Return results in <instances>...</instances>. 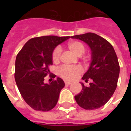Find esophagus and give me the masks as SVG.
<instances>
[{
  "label": "esophagus",
  "mask_w": 131,
  "mask_h": 131,
  "mask_svg": "<svg viewBox=\"0 0 131 131\" xmlns=\"http://www.w3.org/2000/svg\"><path fill=\"white\" fill-rule=\"evenodd\" d=\"M64 84H65L66 85H71V84H72V82H68V81H64Z\"/></svg>",
  "instance_id": "34e87169"
}]
</instances>
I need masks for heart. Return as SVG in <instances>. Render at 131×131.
<instances>
[{
	"label": "heart",
	"mask_w": 131,
	"mask_h": 131,
	"mask_svg": "<svg viewBox=\"0 0 131 131\" xmlns=\"http://www.w3.org/2000/svg\"><path fill=\"white\" fill-rule=\"evenodd\" d=\"M68 49L71 51L78 56H81L86 50L85 46L82 42L71 41L67 44ZM61 56V50L59 47H56L51 53L52 61L54 63L59 62ZM83 70L80 66L69 67V66H62L58 69V74L60 77L67 80H73L76 78L79 75L82 73Z\"/></svg>",
	"instance_id": "b5f03b06"
}]
</instances>
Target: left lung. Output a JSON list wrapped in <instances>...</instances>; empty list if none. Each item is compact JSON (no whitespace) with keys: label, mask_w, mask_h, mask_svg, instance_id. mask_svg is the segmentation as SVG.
Returning a JSON list of instances; mask_svg holds the SVG:
<instances>
[{"label":"left lung","mask_w":131,"mask_h":131,"mask_svg":"<svg viewBox=\"0 0 131 131\" xmlns=\"http://www.w3.org/2000/svg\"><path fill=\"white\" fill-rule=\"evenodd\" d=\"M71 37L84 41L92 51L89 69L82 77L91 83L88 87L81 83L82 91L75 99L85 110H96L107 103L116 90L120 73L118 57L112 44L96 34L88 32Z\"/></svg>","instance_id":"8db88e82"}]
</instances>
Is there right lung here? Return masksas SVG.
<instances>
[{
  "label": "right lung",
  "mask_w": 131,
  "mask_h": 131,
  "mask_svg": "<svg viewBox=\"0 0 131 131\" xmlns=\"http://www.w3.org/2000/svg\"><path fill=\"white\" fill-rule=\"evenodd\" d=\"M70 37L43 36L28 40L16 56L15 80L25 102L33 110L48 112L57 104L64 82L58 78L44 84L45 77L50 73L51 53L58 45ZM56 75H49L54 78Z\"/></svg>",
  "instance_id": "right-lung-1"
}]
</instances>
